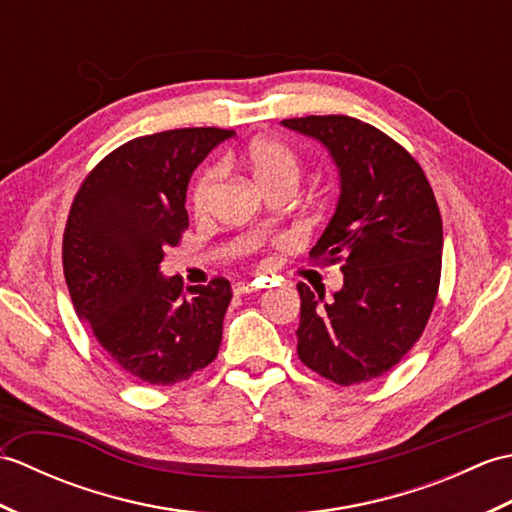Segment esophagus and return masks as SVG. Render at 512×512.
<instances>
[{
	"label": "esophagus",
	"mask_w": 512,
	"mask_h": 512,
	"mask_svg": "<svg viewBox=\"0 0 512 512\" xmlns=\"http://www.w3.org/2000/svg\"><path fill=\"white\" fill-rule=\"evenodd\" d=\"M257 288H259L257 281H237V284H233L235 295H248V292H255Z\"/></svg>",
	"instance_id": "obj_1"
}]
</instances>
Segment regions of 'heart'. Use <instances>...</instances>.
Wrapping results in <instances>:
<instances>
[{
  "instance_id": "heart-1",
  "label": "heart",
  "mask_w": 512,
  "mask_h": 512,
  "mask_svg": "<svg viewBox=\"0 0 512 512\" xmlns=\"http://www.w3.org/2000/svg\"><path fill=\"white\" fill-rule=\"evenodd\" d=\"M242 162L262 191L270 189L273 184H279V182L297 184L299 180V160L295 156V151L277 138L262 136V138L250 140L242 154ZM215 184H217V169L211 165L200 169V173L195 176L189 189V206L193 213L198 215L206 213L213 198Z\"/></svg>"
}]
</instances>
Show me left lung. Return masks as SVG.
Masks as SVG:
<instances>
[{
  "label": "left lung",
  "instance_id": "obj_1",
  "mask_svg": "<svg viewBox=\"0 0 512 512\" xmlns=\"http://www.w3.org/2000/svg\"><path fill=\"white\" fill-rule=\"evenodd\" d=\"M328 147L341 198L310 259L341 264L343 288L325 299L299 284L297 354L341 387L367 383L400 363L440 288L442 217L418 160L394 138L352 116L281 121Z\"/></svg>",
  "mask_w": 512,
  "mask_h": 512
}]
</instances>
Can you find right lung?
<instances>
[{
	"label": "right lung",
	"instance_id": "1",
	"mask_svg": "<svg viewBox=\"0 0 512 512\" xmlns=\"http://www.w3.org/2000/svg\"><path fill=\"white\" fill-rule=\"evenodd\" d=\"M228 136L184 127L129 140L88 173L70 206L63 275L74 310L112 361L147 385L187 380L220 350L228 279L184 292L160 262L189 228L193 169Z\"/></svg>",
	"mask_w": 512,
	"mask_h": 512
}]
</instances>
